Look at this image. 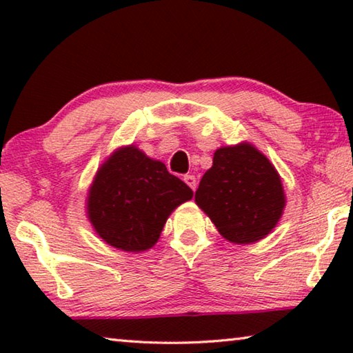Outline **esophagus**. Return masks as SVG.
<instances>
[{
	"label": "esophagus",
	"instance_id": "34e87169",
	"mask_svg": "<svg viewBox=\"0 0 353 353\" xmlns=\"http://www.w3.org/2000/svg\"><path fill=\"white\" fill-rule=\"evenodd\" d=\"M183 182L187 183L191 190H196V177H194V176L185 174V176H183Z\"/></svg>",
	"mask_w": 353,
	"mask_h": 353
}]
</instances>
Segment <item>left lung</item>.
<instances>
[{
    "mask_svg": "<svg viewBox=\"0 0 353 353\" xmlns=\"http://www.w3.org/2000/svg\"><path fill=\"white\" fill-rule=\"evenodd\" d=\"M194 201L221 236L234 244H252L270 235L286 205L276 166L249 141L214 151Z\"/></svg>",
    "mask_w": 353,
    "mask_h": 353,
    "instance_id": "8db88e82",
    "label": "left lung"
}]
</instances>
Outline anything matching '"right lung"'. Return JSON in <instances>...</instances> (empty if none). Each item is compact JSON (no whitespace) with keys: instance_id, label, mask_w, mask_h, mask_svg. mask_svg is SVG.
I'll use <instances>...</instances> for the list:
<instances>
[{"instance_id":"1","label":"right lung","mask_w":353,"mask_h":353,"mask_svg":"<svg viewBox=\"0 0 353 353\" xmlns=\"http://www.w3.org/2000/svg\"><path fill=\"white\" fill-rule=\"evenodd\" d=\"M193 198V191L160 160L135 145L113 151L99 166L85 199L97 235L124 252L155 246L170 214Z\"/></svg>"}]
</instances>
